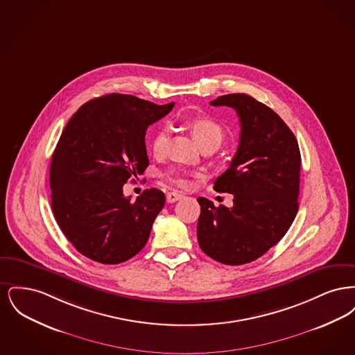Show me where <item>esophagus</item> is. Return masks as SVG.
Returning a JSON list of instances; mask_svg holds the SVG:
<instances>
[{
	"mask_svg": "<svg viewBox=\"0 0 355 355\" xmlns=\"http://www.w3.org/2000/svg\"><path fill=\"white\" fill-rule=\"evenodd\" d=\"M181 198H182V194H180L177 191H170V193L166 194V201L169 203L175 202V201H178Z\"/></svg>",
	"mask_w": 355,
	"mask_h": 355,
	"instance_id": "obj_1",
	"label": "esophagus"
}]
</instances>
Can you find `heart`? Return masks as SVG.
<instances>
[{"instance_id":"heart-1","label":"heart","mask_w":355,"mask_h":355,"mask_svg":"<svg viewBox=\"0 0 355 355\" xmlns=\"http://www.w3.org/2000/svg\"><path fill=\"white\" fill-rule=\"evenodd\" d=\"M190 129L200 145H205L209 142H214V144L220 145V142L223 138V126L213 117L202 116V117L191 119ZM150 144H152L153 153L155 155H162L165 153L166 144H168L166 128H161L159 130H157L152 137ZM164 175L170 184H173L174 186H178V187L189 186V180H187V175L184 170L170 169Z\"/></svg>"}]
</instances>
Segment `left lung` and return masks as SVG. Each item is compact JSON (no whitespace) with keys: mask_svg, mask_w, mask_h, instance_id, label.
<instances>
[{"mask_svg":"<svg viewBox=\"0 0 355 355\" xmlns=\"http://www.w3.org/2000/svg\"><path fill=\"white\" fill-rule=\"evenodd\" d=\"M233 107L241 135L229 169L214 190L234 196L226 207L203 197L197 236L200 248L225 265H243L262 257L290 229L298 211L301 153L295 135L269 106L234 93L210 102Z\"/></svg>","mask_w":355,"mask_h":355,"instance_id":"8db88e82","label":"left lung"}]
</instances>
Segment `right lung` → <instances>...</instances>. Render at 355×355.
Segmentation results:
<instances>
[{"label": "right lung", "mask_w": 355, "mask_h": 355, "mask_svg": "<svg viewBox=\"0 0 355 355\" xmlns=\"http://www.w3.org/2000/svg\"><path fill=\"white\" fill-rule=\"evenodd\" d=\"M173 106L112 93L86 102L69 119L51 157V209L85 257L117 265L148 242L165 194L152 187L130 202L122 186L149 166L146 130Z\"/></svg>", "instance_id": "right-lung-1"}]
</instances>
